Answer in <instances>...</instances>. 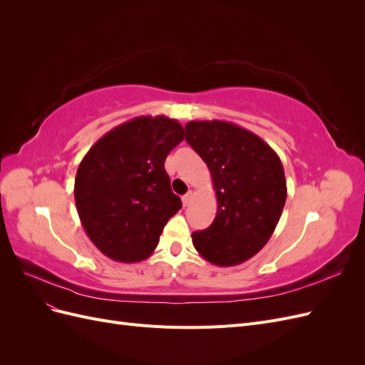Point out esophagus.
<instances>
[{"instance_id":"34e87169","label":"esophagus","mask_w":365,"mask_h":365,"mask_svg":"<svg viewBox=\"0 0 365 365\" xmlns=\"http://www.w3.org/2000/svg\"><path fill=\"white\" fill-rule=\"evenodd\" d=\"M193 196H195L193 192H189V193L182 196V204H184V207H187V205H189V204L193 201Z\"/></svg>"}]
</instances>
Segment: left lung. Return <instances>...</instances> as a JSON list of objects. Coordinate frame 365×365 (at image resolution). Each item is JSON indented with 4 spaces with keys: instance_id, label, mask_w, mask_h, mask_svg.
<instances>
[{
    "instance_id": "obj_1",
    "label": "left lung",
    "mask_w": 365,
    "mask_h": 365,
    "mask_svg": "<svg viewBox=\"0 0 365 365\" xmlns=\"http://www.w3.org/2000/svg\"><path fill=\"white\" fill-rule=\"evenodd\" d=\"M185 140L207 164L217 197L216 217L192 235L193 247L216 267L244 263L279 224L288 195L283 164L268 143L230 121H189Z\"/></svg>"
}]
</instances>
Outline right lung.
Segmentation results:
<instances>
[{
	"instance_id": "1",
	"label": "right lung",
	"mask_w": 365,
	"mask_h": 365,
	"mask_svg": "<svg viewBox=\"0 0 365 365\" xmlns=\"http://www.w3.org/2000/svg\"><path fill=\"white\" fill-rule=\"evenodd\" d=\"M184 140L178 120L140 115L118 125L86 152L74 181L82 227L97 250L121 263L148 259L181 208L164 161Z\"/></svg>"
}]
</instances>
